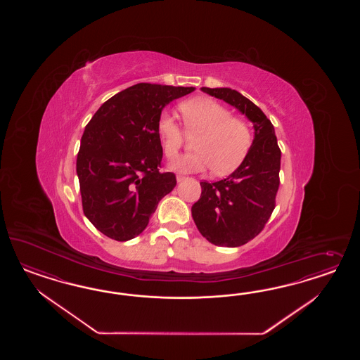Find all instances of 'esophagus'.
Masks as SVG:
<instances>
[{
    "mask_svg": "<svg viewBox=\"0 0 360 360\" xmlns=\"http://www.w3.org/2000/svg\"><path fill=\"white\" fill-rule=\"evenodd\" d=\"M185 179H187V176H186V175H176V182H182V181H185Z\"/></svg>",
    "mask_w": 360,
    "mask_h": 360,
    "instance_id": "1",
    "label": "esophagus"
}]
</instances>
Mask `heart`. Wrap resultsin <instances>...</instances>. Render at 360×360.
<instances>
[{
    "instance_id": "1",
    "label": "heart",
    "mask_w": 360,
    "mask_h": 360,
    "mask_svg": "<svg viewBox=\"0 0 360 360\" xmlns=\"http://www.w3.org/2000/svg\"><path fill=\"white\" fill-rule=\"evenodd\" d=\"M181 110L190 133H200L196 139L198 152L187 153L169 167L179 173H202L212 169L226 175L238 169L252 145V131L245 121L232 117L229 108L208 98H195L182 103ZM157 131L167 158H174L185 142V131L174 116L162 110L157 121Z\"/></svg>"
}]
</instances>
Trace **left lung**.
<instances>
[{
	"instance_id": "1",
	"label": "left lung",
	"mask_w": 360,
	"mask_h": 360,
	"mask_svg": "<svg viewBox=\"0 0 360 360\" xmlns=\"http://www.w3.org/2000/svg\"><path fill=\"white\" fill-rule=\"evenodd\" d=\"M235 107L253 124L255 139L239 167L218 182H200L191 207L196 229L219 247H240L257 236L274 210L281 150L272 122L250 98L231 88H200Z\"/></svg>"
}]
</instances>
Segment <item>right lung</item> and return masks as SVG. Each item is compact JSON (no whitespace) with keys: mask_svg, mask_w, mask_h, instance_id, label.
Returning <instances> with one entry per match:
<instances>
[{"mask_svg":"<svg viewBox=\"0 0 360 360\" xmlns=\"http://www.w3.org/2000/svg\"><path fill=\"white\" fill-rule=\"evenodd\" d=\"M194 87L139 83L107 100L88 122L77 153L83 211L117 241L139 236L176 179L160 170L157 121L162 109Z\"/></svg>","mask_w":360,"mask_h":360,"instance_id":"obj_1","label":"right lung"}]
</instances>
